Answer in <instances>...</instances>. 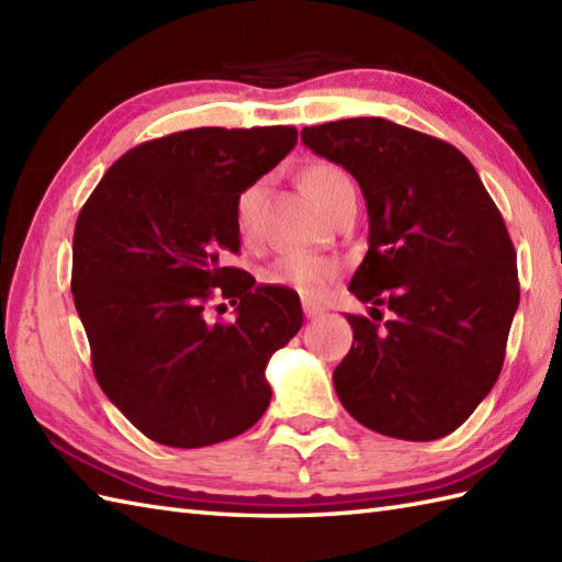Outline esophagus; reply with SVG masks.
<instances>
[{
	"label": "esophagus",
	"instance_id": "34e87169",
	"mask_svg": "<svg viewBox=\"0 0 562 562\" xmlns=\"http://www.w3.org/2000/svg\"><path fill=\"white\" fill-rule=\"evenodd\" d=\"M302 308H304V316L306 318H316V316L324 314V306L316 304V302H308V300L302 302Z\"/></svg>",
	"mask_w": 562,
	"mask_h": 562
}]
</instances>
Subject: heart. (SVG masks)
Listing matches in <instances>:
<instances>
[{"label":"heart","mask_w":562,"mask_h":562,"mask_svg":"<svg viewBox=\"0 0 562 562\" xmlns=\"http://www.w3.org/2000/svg\"><path fill=\"white\" fill-rule=\"evenodd\" d=\"M350 178L336 164H312L304 171V186L321 207L328 212V207L336 200L338 190L348 186ZM262 183H250L234 202V222L238 236L248 241L256 236V207L260 198ZM338 262L326 256H312V254H284L274 258L260 278L270 288H284L292 292H300L304 296H321L326 292L330 280L336 278Z\"/></svg>","instance_id":"1"}]
</instances>
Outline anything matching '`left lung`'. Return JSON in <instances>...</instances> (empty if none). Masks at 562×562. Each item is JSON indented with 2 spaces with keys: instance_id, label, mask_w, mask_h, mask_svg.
<instances>
[{
  "instance_id": "left-lung-1",
  "label": "left lung",
  "mask_w": 562,
  "mask_h": 562,
  "mask_svg": "<svg viewBox=\"0 0 562 562\" xmlns=\"http://www.w3.org/2000/svg\"><path fill=\"white\" fill-rule=\"evenodd\" d=\"M302 142L360 183L369 250L350 292L391 308L384 326L348 314L340 403L386 437L453 432L495 386L519 306L503 214L457 147L384 117L304 127Z\"/></svg>"
}]
</instances>
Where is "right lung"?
I'll use <instances>...</instances> for the list:
<instances>
[{
	"label": "right lung",
	"mask_w": 562,
	"mask_h": 562,
	"mask_svg": "<svg viewBox=\"0 0 562 562\" xmlns=\"http://www.w3.org/2000/svg\"><path fill=\"white\" fill-rule=\"evenodd\" d=\"M294 145L292 125L183 130L125 151L83 202L71 294L93 376L159 445H217L268 408L266 367L302 328L300 296L222 256L238 250V193ZM212 295L239 304L236 322L209 324Z\"/></svg>",
	"instance_id": "right-lung-1"
}]
</instances>
